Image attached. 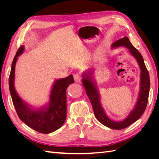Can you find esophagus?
Returning <instances> with one entry per match:
<instances>
[{"mask_svg": "<svg viewBox=\"0 0 159 159\" xmlns=\"http://www.w3.org/2000/svg\"><path fill=\"white\" fill-rule=\"evenodd\" d=\"M74 78L76 83H80L81 81V76L79 74H75L74 75Z\"/></svg>", "mask_w": 159, "mask_h": 159, "instance_id": "34e87169", "label": "esophagus"}]
</instances>
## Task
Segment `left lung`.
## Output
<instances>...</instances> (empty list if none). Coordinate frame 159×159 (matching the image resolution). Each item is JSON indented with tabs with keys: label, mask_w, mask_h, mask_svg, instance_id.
<instances>
[{
	"label": "left lung",
	"mask_w": 159,
	"mask_h": 159,
	"mask_svg": "<svg viewBox=\"0 0 159 159\" xmlns=\"http://www.w3.org/2000/svg\"><path fill=\"white\" fill-rule=\"evenodd\" d=\"M125 46L129 50L131 54L135 57L141 69V84H140V92H139L137 102L134 107L133 110L130 113L129 116L121 122H116L111 120L105 114L103 109L99 101V94L95 88L93 81L91 77L92 76L93 71L89 70L88 74L84 73L83 75L82 83L85 87L88 98L90 100L91 105L93 107L94 115L98 121L102 123L103 125L113 129H123L127 128L130 125L134 123L140 118L147 107L149 89H150V78H149L148 71L146 68L144 62L143 57L141 53L134 48L129 38L126 36L115 42L112 44V48H117L119 46Z\"/></svg>",
	"instance_id": "8db88e82"
}]
</instances>
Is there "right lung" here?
Instances as JSON below:
<instances>
[{
	"label": "right lung",
	"mask_w": 159,
	"mask_h": 159,
	"mask_svg": "<svg viewBox=\"0 0 159 159\" xmlns=\"http://www.w3.org/2000/svg\"><path fill=\"white\" fill-rule=\"evenodd\" d=\"M24 50V46H20L14 57L9 75V89L12 103L18 116L21 121L35 131L48 134L60 129L66 118V89L69 85L74 82V77H68L56 80L53 85L50 97V103L47 107L34 110L24 102L14 89V71L18 56Z\"/></svg>",
	"instance_id": "right-lung-1"
}]
</instances>
